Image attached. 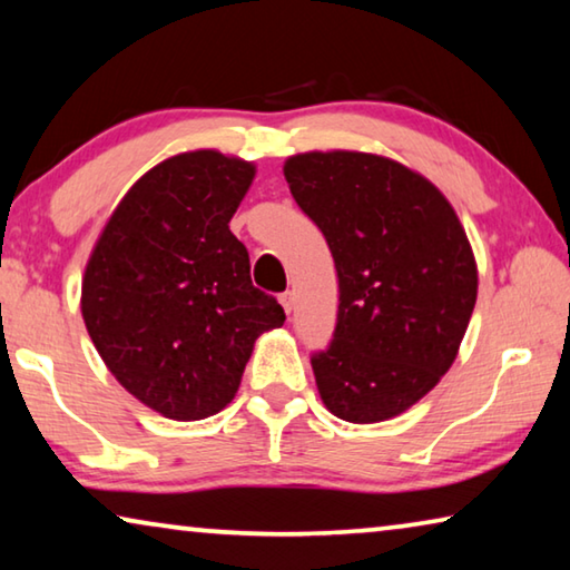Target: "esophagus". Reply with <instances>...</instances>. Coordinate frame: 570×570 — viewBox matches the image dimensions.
Returning <instances> with one entry per match:
<instances>
[{
    "instance_id": "34e87169",
    "label": "esophagus",
    "mask_w": 570,
    "mask_h": 570,
    "mask_svg": "<svg viewBox=\"0 0 570 570\" xmlns=\"http://www.w3.org/2000/svg\"><path fill=\"white\" fill-rule=\"evenodd\" d=\"M278 302H282L286 314H292V308H294V294L292 292H284L282 296H278Z\"/></svg>"
}]
</instances>
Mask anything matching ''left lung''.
Listing matches in <instances>:
<instances>
[{"instance_id": "1", "label": "left lung", "mask_w": 570, "mask_h": 570, "mask_svg": "<svg viewBox=\"0 0 570 570\" xmlns=\"http://www.w3.org/2000/svg\"><path fill=\"white\" fill-rule=\"evenodd\" d=\"M284 176L340 276L332 344L312 354L322 402L356 424L397 417L450 370L470 324L465 228L428 178L372 153H302Z\"/></svg>"}]
</instances>
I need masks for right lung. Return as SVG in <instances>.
<instances>
[{"mask_svg": "<svg viewBox=\"0 0 570 570\" xmlns=\"http://www.w3.org/2000/svg\"><path fill=\"white\" fill-rule=\"evenodd\" d=\"M254 163L190 150L150 168L112 210L82 278V320L118 380L163 417H210L236 397L254 342L282 326L250 284L228 220Z\"/></svg>", "mask_w": 570, "mask_h": 570, "instance_id": "1", "label": "right lung"}]
</instances>
